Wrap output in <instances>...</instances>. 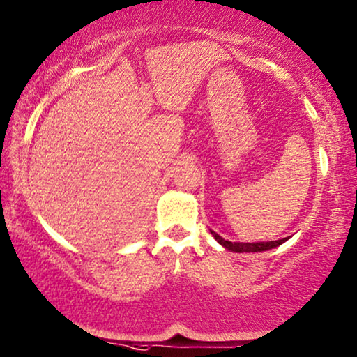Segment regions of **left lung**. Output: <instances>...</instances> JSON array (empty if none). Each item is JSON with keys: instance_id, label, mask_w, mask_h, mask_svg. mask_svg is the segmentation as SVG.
I'll return each mask as SVG.
<instances>
[{"instance_id": "1", "label": "left lung", "mask_w": 357, "mask_h": 357, "mask_svg": "<svg viewBox=\"0 0 357 357\" xmlns=\"http://www.w3.org/2000/svg\"><path fill=\"white\" fill-rule=\"evenodd\" d=\"M214 238L220 243L222 246H225L227 250L235 251V252H257V251H267L272 250V248H277L282 243H285L288 238L283 240H277V241H259V243H235V241H229L224 240L220 235H217L215 231H211Z\"/></svg>"}]
</instances>
